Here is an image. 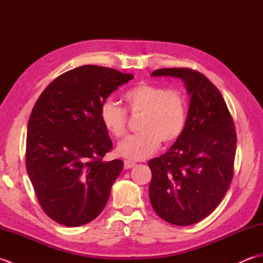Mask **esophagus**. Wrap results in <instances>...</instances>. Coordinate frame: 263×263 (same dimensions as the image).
<instances>
[{
	"label": "esophagus",
	"instance_id": "esophagus-1",
	"mask_svg": "<svg viewBox=\"0 0 263 263\" xmlns=\"http://www.w3.org/2000/svg\"><path fill=\"white\" fill-rule=\"evenodd\" d=\"M136 165V163L135 161H131V160H125L124 161V168L125 170H130V168H132L133 166Z\"/></svg>",
	"mask_w": 263,
	"mask_h": 263
}]
</instances>
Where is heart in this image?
I'll return each instance as SVG.
<instances>
[{
	"label": "heart",
	"mask_w": 263,
	"mask_h": 263,
	"mask_svg": "<svg viewBox=\"0 0 263 263\" xmlns=\"http://www.w3.org/2000/svg\"><path fill=\"white\" fill-rule=\"evenodd\" d=\"M123 98L132 115H141V132L126 138L117 147V153L123 157L144 159L159 148L161 141L172 144L183 135L187 121V102L181 90L142 82L128 89ZM100 120L115 138L126 135L127 113L117 104L104 102L100 106Z\"/></svg>",
	"instance_id": "1"
}]
</instances>
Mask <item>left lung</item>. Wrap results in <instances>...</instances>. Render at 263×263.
I'll return each instance as SVG.
<instances>
[{"label": "left lung", "instance_id": "left-lung-1", "mask_svg": "<svg viewBox=\"0 0 263 263\" xmlns=\"http://www.w3.org/2000/svg\"><path fill=\"white\" fill-rule=\"evenodd\" d=\"M153 77L181 78L191 95L186 126L168 152L149 160V198L161 219L189 226L224 199L234 176L236 131L220 91L189 68L158 69Z\"/></svg>", "mask_w": 263, "mask_h": 263}]
</instances>
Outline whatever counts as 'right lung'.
<instances>
[{"label":"right lung","instance_id":"right-lung-1","mask_svg":"<svg viewBox=\"0 0 263 263\" xmlns=\"http://www.w3.org/2000/svg\"><path fill=\"white\" fill-rule=\"evenodd\" d=\"M130 73L97 65L64 72L42 92L28 122L26 168L44 212L59 224L93 220L107 203L123 161H104L113 148L100 106Z\"/></svg>","mask_w":263,"mask_h":263}]
</instances>
